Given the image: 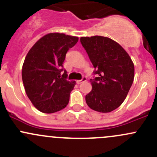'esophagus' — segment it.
<instances>
[{"label": "esophagus", "instance_id": "obj_1", "mask_svg": "<svg viewBox=\"0 0 157 157\" xmlns=\"http://www.w3.org/2000/svg\"><path fill=\"white\" fill-rule=\"evenodd\" d=\"M86 80H87V79H86V77H83V79H82V80H77V83H78V84H80V83H81L82 82H84V81H86Z\"/></svg>", "mask_w": 157, "mask_h": 157}]
</instances>
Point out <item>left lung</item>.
I'll list each match as a JSON object with an SVG mask.
<instances>
[{
  "label": "left lung",
  "instance_id": "8db88e82",
  "mask_svg": "<svg viewBox=\"0 0 157 157\" xmlns=\"http://www.w3.org/2000/svg\"><path fill=\"white\" fill-rule=\"evenodd\" d=\"M80 42L97 75L90 80L93 88L86 96V104L96 112H112L122 104L132 85L134 63L127 52L108 37H81Z\"/></svg>",
  "mask_w": 157,
  "mask_h": 157
}]
</instances>
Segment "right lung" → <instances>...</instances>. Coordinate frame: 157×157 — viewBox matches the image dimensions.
Listing matches in <instances>:
<instances>
[{"label":"right lung","mask_w":157,"mask_h":157,"mask_svg":"<svg viewBox=\"0 0 157 157\" xmlns=\"http://www.w3.org/2000/svg\"><path fill=\"white\" fill-rule=\"evenodd\" d=\"M78 37L52 33L37 41L25 58L22 79L33 105L43 113H54L67 106L70 93L76 84L68 81L67 71L61 75L63 63L69 48Z\"/></svg>","instance_id":"add662e5"}]
</instances>
